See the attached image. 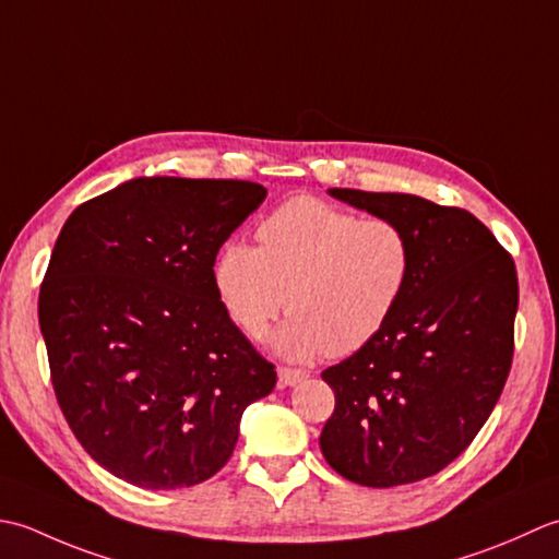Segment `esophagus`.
<instances>
[{"label": "esophagus", "instance_id": "1", "mask_svg": "<svg viewBox=\"0 0 559 559\" xmlns=\"http://www.w3.org/2000/svg\"><path fill=\"white\" fill-rule=\"evenodd\" d=\"M277 373H280V381L284 385H296V383H301L304 379H309V373H306L304 369H294V367H280Z\"/></svg>", "mask_w": 559, "mask_h": 559}]
</instances>
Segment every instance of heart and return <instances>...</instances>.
Instances as JSON below:
<instances>
[{"label": "heart", "mask_w": 559, "mask_h": 559, "mask_svg": "<svg viewBox=\"0 0 559 559\" xmlns=\"http://www.w3.org/2000/svg\"><path fill=\"white\" fill-rule=\"evenodd\" d=\"M258 246L229 241L216 258V294L248 337L284 311L277 347L292 359L345 357L389 325L415 272L413 238L385 216L296 198L265 216Z\"/></svg>", "instance_id": "heart-1"}]
</instances>
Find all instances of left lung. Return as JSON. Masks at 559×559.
<instances>
[{"mask_svg": "<svg viewBox=\"0 0 559 559\" xmlns=\"http://www.w3.org/2000/svg\"><path fill=\"white\" fill-rule=\"evenodd\" d=\"M330 195L401 224L415 272L389 325L321 373L335 393L321 451L364 487L425 480L471 447L502 395L514 359V258L468 210L403 192Z\"/></svg>", "mask_w": 559, "mask_h": 559, "instance_id": "obj_1", "label": "left lung"}]
</instances>
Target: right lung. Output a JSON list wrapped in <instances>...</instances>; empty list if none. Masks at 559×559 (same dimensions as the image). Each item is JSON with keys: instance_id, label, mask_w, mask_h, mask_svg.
<instances>
[{"instance_id": "right-lung-1", "label": "right lung", "mask_w": 559, "mask_h": 559, "mask_svg": "<svg viewBox=\"0 0 559 559\" xmlns=\"http://www.w3.org/2000/svg\"><path fill=\"white\" fill-rule=\"evenodd\" d=\"M267 190L250 180L134 178L57 236L38 321L52 389L84 451L146 489L192 487L231 459L270 364L216 294L214 260Z\"/></svg>"}]
</instances>
